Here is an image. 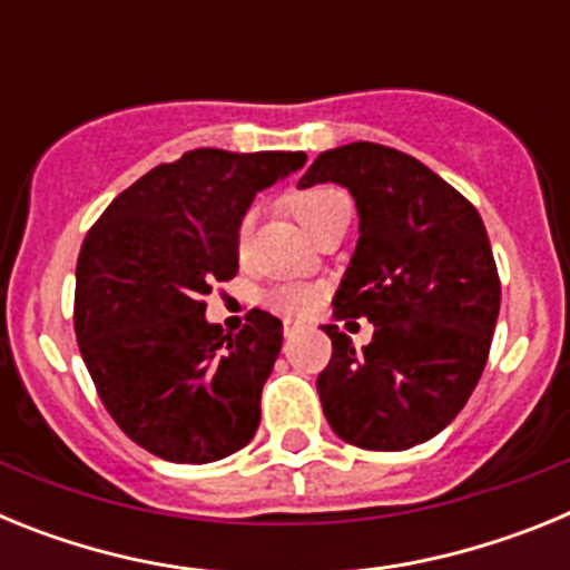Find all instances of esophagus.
Segmentation results:
<instances>
[{
    "label": "esophagus",
    "mask_w": 570,
    "mask_h": 570,
    "mask_svg": "<svg viewBox=\"0 0 570 570\" xmlns=\"http://www.w3.org/2000/svg\"><path fill=\"white\" fill-rule=\"evenodd\" d=\"M305 328V325H302V322H294V320H285V325H282V334H285V340H294L296 334H299V331Z\"/></svg>",
    "instance_id": "obj_1"
}]
</instances>
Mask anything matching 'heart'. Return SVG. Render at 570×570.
<instances>
[{
	"label": "heart",
	"mask_w": 570,
	"mask_h": 570,
	"mask_svg": "<svg viewBox=\"0 0 570 570\" xmlns=\"http://www.w3.org/2000/svg\"><path fill=\"white\" fill-rule=\"evenodd\" d=\"M347 203V196L340 188H328V185H320V188L299 190V194L291 196V214L302 223V228L314 234L316 225L325 219L334 208ZM250 236V216H245L236 230V245L245 248V242ZM320 299V291L311 288V285H279V288L268 291V305L276 308L285 316H302L308 314L311 308Z\"/></svg>",
	"instance_id": "obj_1"
}]
</instances>
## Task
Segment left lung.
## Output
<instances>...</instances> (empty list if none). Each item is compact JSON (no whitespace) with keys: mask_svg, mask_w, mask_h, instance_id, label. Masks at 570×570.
<instances>
[{"mask_svg":"<svg viewBox=\"0 0 570 570\" xmlns=\"http://www.w3.org/2000/svg\"><path fill=\"white\" fill-rule=\"evenodd\" d=\"M320 183L351 190L360 210L334 314L374 322L362 351L325 325L334 354L316 380L322 411L351 445L405 451L440 434L480 382L500 316L491 242L465 196L402 150H325L299 188Z\"/></svg>","mask_w":570,"mask_h":570,"instance_id":"8db88e82","label":"left lung"}]
</instances>
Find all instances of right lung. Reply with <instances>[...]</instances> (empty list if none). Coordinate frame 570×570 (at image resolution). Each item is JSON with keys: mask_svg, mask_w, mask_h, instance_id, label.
Masks as SVG:
<instances>
[{"mask_svg": "<svg viewBox=\"0 0 570 570\" xmlns=\"http://www.w3.org/2000/svg\"><path fill=\"white\" fill-rule=\"evenodd\" d=\"M302 165V150H188L136 179L85 236L79 351L116 425L159 460L205 465L254 440L282 322L254 308L225 334L203 296L239 271L236 230L256 190Z\"/></svg>", "mask_w": 570, "mask_h": 570, "instance_id": "add662e5", "label": "right lung"}]
</instances>
